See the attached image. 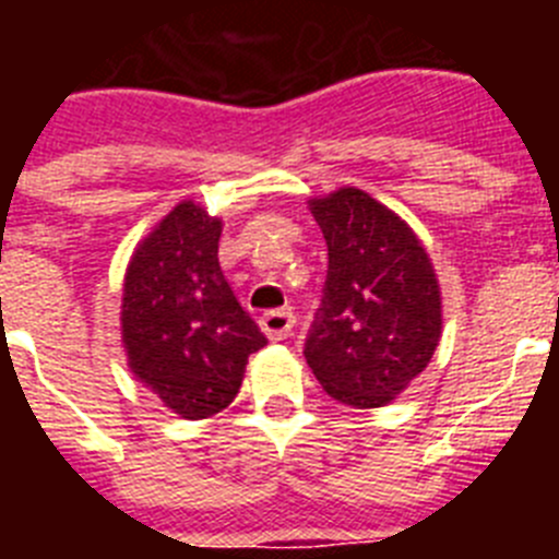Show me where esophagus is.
<instances>
[{"mask_svg": "<svg viewBox=\"0 0 559 559\" xmlns=\"http://www.w3.org/2000/svg\"><path fill=\"white\" fill-rule=\"evenodd\" d=\"M260 328H263V333L269 335L271 341H283L285 335L294 330V313H290L288 308L265 310L263 319H260Z\"/></svg>", "mask_w": 559, "mask_h": 559, "instance_id": "esophagus-1", "label": "esophagus"}]
</instances>
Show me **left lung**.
I'll return each mask as SVG.
<instances>
[{"mask_svg":"<svg viewBox=\"0 0 559 559\" xmlns=\"http://www.w3.org/2000/svg\"><path fill=\"white\" fill-rule=\"evenodd\" d=\"M328 243V280L305 338L324 392L378 408L428 367L442 333L439 283L406 221L344 187L310 201Z\"/></svg>","mask_w":559,"mask_h":559,"instance_id":"obj_1","label":"left lung"}]
</instances>
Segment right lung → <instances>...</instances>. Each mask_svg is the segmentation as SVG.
<instances>
[{"label":"right lung","mask_w":559,"mask_h":559,"mask_svg":"<svg viewBox=\"0 0 559 559\" xmlns=\"http://www.w3.org/2000/svg\"><path fill=\"white\" fill-rule=\"evenodd\" d=\"M221 221L185 201L145 237L122 288V344L133 374L187 419L218 414L269 344L218 263Z\"/></svg>","instance_id":"1"}]
</instances>
